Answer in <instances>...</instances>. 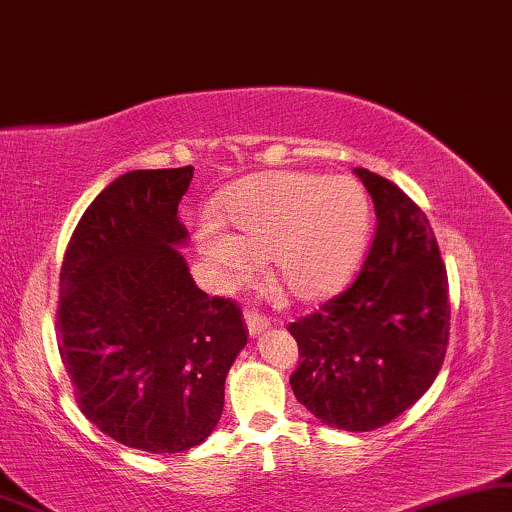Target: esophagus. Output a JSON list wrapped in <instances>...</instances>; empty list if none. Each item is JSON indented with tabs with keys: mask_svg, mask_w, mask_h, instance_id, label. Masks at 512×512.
<instances>
[{
	"mask_svg": "<svg viewBox=\"0 0 512 512\" xmlns=\"http://www.w3.org/2000/svg\"><path fill=\"white\" fill-rule=\"evenodd\" d=\"M245 325H248L250 337H260L262 332L271 325V320L257 311H245Z\"/></svg>",
	"mask_w": 512,
	"mask_h": 512,
	"instance_id": "obj_1",
	"label": "esophagus"
}]
</instances>
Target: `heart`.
<instances>
[{
    "label": "heart",
    "mask_w": 512,
    "mask_h": 512,
    "mask_svg": "<svg viewBox=\"0 0 512 512\" xmlns=\"http://www.w3.org/2000/svg\"><path fill=\"white\" fill-rule=\"evenodd\" d=\"M224 234L201 229L206 260L229 281H245L267 260L269 283L297 304L335 295L363 252L370 201L353 177L267 173L245 180L220 203Z\"/></svg>",
    "instance_id": "b5f03b06"
}]
</instances>
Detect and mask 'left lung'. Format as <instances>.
I'll return each instance as SVG.
<instances>
[{
    "mask_svg": "<svg viewBox=\"0 0 512 512\" xmlns=\"http://www.w3.org/2000/svg\"><path fill=\"white\" fill-rule=\"evenodd\" d=\"M377 231L351 288L288 325L299 346L290 386L316 419L342 431L386 426L438 377L449 342V285L431 222L391 180L353 170Z\"/></svg>",
    "mask_w": 512,
    "mask_h": 512,
    "instance_id": "1",
    "label": "left lung"
}]
</instances>
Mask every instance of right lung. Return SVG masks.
I'll return each instance as SVG.
<instances>
[{"label": "right lung", "mask_w": 512, "mask_h": 512, "mask_svg": "<svg viewBox=\"0 0 512 512\" xmlns=\"http://www.w3.org/2000/svg\"><path fill=\"white\" fill-rule=\"evenodd\" d=\"M194 168L131 170L86 208L60 269L58 351L86 419L121 445H201L248 344L236 302L196 288L177 250Z\"/></svg>", "instance_id": "1"}]
</instances>
